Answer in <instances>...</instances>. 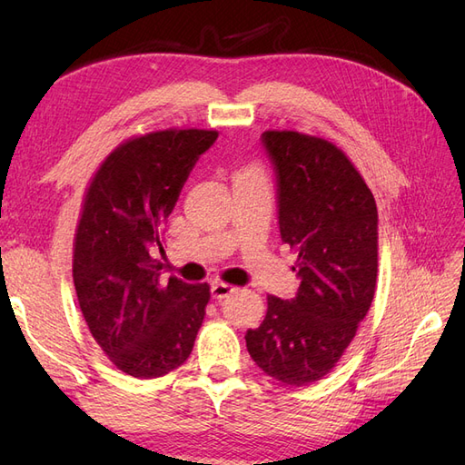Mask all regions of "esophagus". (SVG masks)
Returning <instances> with one entry per match:
<instances>
[{
    "label": "esophagus",
    "mask_w": 465,
    "mask_h": 465,
    "mask_svg": "<svg viewBox=\"0 0 465 465\" xmlns=\"http://www.w3.org/2000/svg\"><path fill=\"white\" fill-rule=\"evenodd\" d=\"M232 291H234L232 285L213 283V285H211V297H213L215 301H223V299H227Z\"/></svg>",
    "instance_id": "esophagus-1"
}]
</instances>
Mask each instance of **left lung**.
Returning a JSON list of instances; mask_svg holds the SVG:
<instances>
[{
    "label": "left lung",
    "instance_id": "1",
    "mask_svg": "<svg viewBox=\"0 0 465 465\" xmlns=\"http://www.w3.org/2000/svg\"><path fill=\"white\" fill-rule=\"evenodd\" d=\"M277 174L281 241L297 252V297H267L246 347L258 367L291 386L326 376L353 341L374 299L378 211L347 154L328 139L263 132Z\"/></svg>",
    "mask_w": 465,
    "mask_h": 465
}]
</instances>
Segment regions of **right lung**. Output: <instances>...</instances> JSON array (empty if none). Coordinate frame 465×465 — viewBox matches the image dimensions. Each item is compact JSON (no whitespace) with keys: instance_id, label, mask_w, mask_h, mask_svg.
<instances>
[{"instance_id":"1","label":"right lung","mask_w":465,"mask_h":465,"mask_svg":"<svg viewBox=\"0 0 465 465\" xmlns=\"http://www.w3.org/2000/svg\"><path fill=\"white\" fill-rule=\"evenodd\" d=\"M215 130H161L125 139L96 168L74 241V283L94 341L122 372L159 378L190 357L207 283L161 277L163 234L192 166Z\"/></svg>"}]
</instances>
